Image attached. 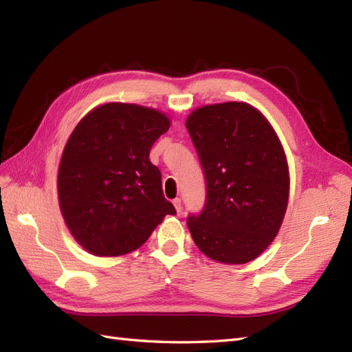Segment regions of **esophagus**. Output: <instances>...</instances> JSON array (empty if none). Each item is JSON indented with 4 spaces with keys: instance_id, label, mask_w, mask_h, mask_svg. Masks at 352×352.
Returning a JSON list of instances; mask_svg holds the SVG:
<instances>
[{
    "instance_id": "obj_1",
    "label": "esophagus",
    "mask_w": 352,
    "mask_h": 352,
    "mask_svg": "<svg viewBox=\"0 0 352 352\" xmlns=\"http://www.w3.org/2000/svg\"><path fill=\"white\" fill-rule=\"evenodd\" d=\"M172 203H174V206H175V210H177V213L180 214L182 213V210H183V204H182V199L180 198H175L174 201H172Z\"/></svg>"
}]
</instances>
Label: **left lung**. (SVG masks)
<instances>
[{
    "label": "left lung",
    "mask_w": 352,
    "mask_h": 352,
    "mask_svg": "<svg viewBox=\"0 0 352 352\" xmlns=\"http://www.w3.org/2000/svg\"><path fill=\"white\" fill-rule=\"evenodd\" d=\"M206 175L204 210L188 227L218 263L257 258L278 234L289 201V166L265 115L248 102L198 107L186 119Z\"/></svg>",
    "instance_id": "1"
}]
</instances>
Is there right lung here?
Returning a JSON list of instances; mask_svg holds the SVG:
<instances>
[{
  "mask_svg": "<svg viewBox=\"0 0 352 352\" xmlns=\"http://www.w3.org/2000/svg\"><path fill=\"white\" fill-rule=\"evenodd\" d=\"M170 126L163 111L107 102L81 119L57 174L58 206L69 233L98 257L140 248L175 207L164 198L149 149Z\"/></svg>",
  "mask_w": 352,
  "mask_h": 352,
  "instance_id": "add662e5",
  "label": "right lung"
}]
</instances>
